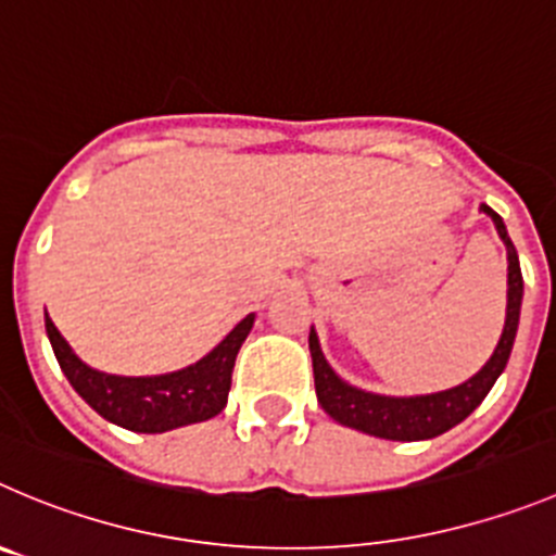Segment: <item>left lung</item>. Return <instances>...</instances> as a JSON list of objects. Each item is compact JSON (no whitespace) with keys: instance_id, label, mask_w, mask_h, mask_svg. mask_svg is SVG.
Wrapping results in <instances>:
<instances>
[{"instance_id":"left-lung-1","label":"left lung","mask_w":556,"mask_h":556,"mask_svg":"<svg viewBox=\"0 0 556 556\" xmlns=\"http://www.w3.org/2000/svg\"><path fill=\"white\" fill-rule=\"evenodd\" d=\"M480 211L494 219L496 232H500V238L507 247V315L505 329H502V337L496 342L491 359L469 381L458 383L453 389H444V392L412 397L376 395V392H365V389L351 387V383L342 381L331 370L329 362H326L315 329H309L315 395H318L320 408L334 422L362 430V433L378 435V439H389V442H419V439H433V435H442L444 430L455 428V425L464 422L485 401V395H489L496 378L505 370L507 359H510L513 342H516L518 331V315H521L523 279L521 266H518V252L513 247L510 236H507V227L502 222V216L489 205H480Z\"/></svg>"}]
</instances>
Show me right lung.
<instances>
[{
  "mask_svg": "<svg viewBox=\"0 0 556 556\" xmlns=\"http://www.w3.org/2000/svg\"><path fill=\"white\" fill-rule=\"evenodd\" d=\"M252 324L254 313H249L211 354L184 370L139 378L92 370L74 354L49 315H46V334L71 387L103 419L137 433H164L191 422H205L227 406L236 356L252 331Z\"/></svg>",
  "mask_w": 556,
  "mask_h": 556,
  "instance_id": "obj_1",
  "label": "right lung"
}]
</instances>
